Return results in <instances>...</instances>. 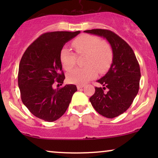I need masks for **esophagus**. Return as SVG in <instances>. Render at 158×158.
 I'll return each mask as SVG.
<instances>
[{
  "label": "esophagus",
  "mask_w": 158,
  "mask_h": 158,
  "mask_svg": "<svg viewBox=\"0 0 158 158\" xmlns=\"http://www.w3.org/2000/svg\"><path fill=\"white\" fill-rule=\"evenodd\" d=\"M84 87V85H77V88L78 90H80V89H81V88H83Z\"/></svg>",
  "instance_id": "1"
}]
</instances>
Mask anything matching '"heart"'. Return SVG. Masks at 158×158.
I'll return each instance as SVG.
<instances>
[{
    "label": "heart",
    "instance_id": "1",
    "mask_svg": "<svg viewBox=\"0 0 158 158\" xmlns=\"http://www.w3.org/2000/svg\"><path fill=\"white\" fill-rule=\"evenodd\" d=\"M72 47L78 55H85L84 68H77L68 73L67 80L69 83L83 85L99 73L109 70L113 60V51L111 45L98 36L83 34L72 42ZM60 59L66 71H70L76 64V55L67 47L60 51Z\"/></svg>",
    "mask_w": 158,
    "mask_h": 158
}]
</instances>
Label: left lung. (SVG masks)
Instances as JSON below:
<instances>
[{
	"label": "left lung",
	"instance_id": "left-lung-1",
	"mask_svg": "<svg viewBox=\"0 0 158 158\" xmlns=\"http://www.w3.org/2000/svg\"><path fill=\"white\" fill-rule=\"evenodd\" d=\"M84 32L103 36L112 48L111 68L97 81L103 88H95V94L89 100L99 114L109 118L116 117L129 109L138 94L141 77L139 64L131 47L114 32L101 29Z\"/></svg>",
	"mask_w": 158,
	"mask_h": 158
}]
</instances>
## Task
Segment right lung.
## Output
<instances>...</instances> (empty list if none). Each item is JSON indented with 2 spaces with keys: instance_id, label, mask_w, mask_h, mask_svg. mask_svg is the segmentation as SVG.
Segmentation results:
<instances>
[{
  "instance_id": "obj_1",
  "label": "right lung",
  "mask_w": 158,
  "mask_h": 158,
  "mask_svg": "<svg viewBox=\"0 0 158 158\" xmlns=\"http://www.w3.org/2000/svg\"><path fill=\"white\" fill-rule=\"evenodd\" d=\"M81 31H53L41 35L30 44L21 57L18 83L21 101L31 113L40 119L54 122L65 113L75 85L54 89L65 77L60 54L62 47ZM59 85V84H58Z\"/></svg>"
}]
</instances>
